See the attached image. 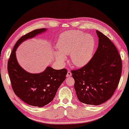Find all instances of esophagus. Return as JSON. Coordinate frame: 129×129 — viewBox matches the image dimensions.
<instances>
[{"label":"esophagus","instance_id":"obj_1","mask_svg":"<svg viewBox=\"0 0 129 129\" xmlns=\"http://www.w3.org/2000/svg\"><path fill=\"white\" fill-rule=\"evenodd\" d=\"M71 76V73L70 72V71H67L66 77H70Z\"/></svg>","mask_w":129,"mask_h":129}]
</instances>
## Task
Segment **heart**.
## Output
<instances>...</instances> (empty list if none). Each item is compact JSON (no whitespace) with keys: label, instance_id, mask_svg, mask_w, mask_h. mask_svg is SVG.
<instances>
[{"label":"heart","instance_id":"b5f03b06","mask_svg":"<svg viewBox=\"0 0 129 129\" xmlns=\"http://www.w3.org/2000/svg\"><path fill=\"white\" fill-rule=\"evenodd\" d=\"M94 37L89 34L84 35L80 31H70L61 36L57 43L59 51L54 52L58 62L63 64L66 55H70V60L74 66L81 67L90 62L95 48Z\"/></svg>","mask_w":129,"mask_h":129}]
</instances>
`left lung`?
Wrapping results in <instances>:
<instances>
[{
  "instance_id": "8db88e82",
  "label": "left lung",
  "mask_w": 129,
  "mask_h": 129,
  "mask_svg": "<svg viewBox=\"0 0 129 129\" xmlns=\"http://www.w3.org/2000/svg\"><path fill=\"white\" fill-rule=\"evenodd\" d=\"M99 45L88 64L72 70L74 89L78 100L89 105L102 104L114 93L121 76L122 64L120 55L106 36L96 30Z\"/></svg>"
}]
</instances>
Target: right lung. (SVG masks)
<instances>
[{
  "mask_svg": "<svg viewBox=\"0 0 129 129\" xmlns=\"http://www.w3.org/2000/svg\"><path fill=\"white\" fill-rule=\"evenodd\" d=\"M47 30L36 29L22 36L12 51L8 61L7 70L14 92L30 106L42 107L52 102L59 87L66 79L67 70H55L48 66L43 72L33 74L22 68L18 63L15 52L23 41L35 37Z\"/></svg>",
  "mask_w": 129,
  "mask_h": 129,
  "instance_id": "right-lung-1",
  "label": "right lung"
}]
</instances>
